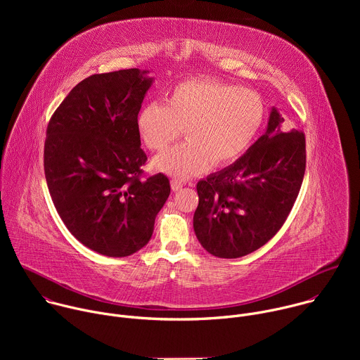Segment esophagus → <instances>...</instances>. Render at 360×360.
Wrapping results in <instances>:
<instances>
[{
  "label": "esophagus",
  "instance_id": "1",
  "mask_svg": "<svg viewBox=\"0 0 360 360\" xmlns=\"http://www.w3.org/2000/svg\"><path fill=\"white\" fill-rule=\"evenodd\" d=\"M182 186H184V182H182L181 179H178V178H172V179H171V188H172V191H179Z\"/></svg>",
  "mask_w": 360,
  "mask_h": 360
}]
</instances>
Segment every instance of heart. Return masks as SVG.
I'll return each mask as SVG.
<instances>
[{
  "instance_id": "obj_1",
  "label": "heart",
  "mask_w": 360,
  "mask_h": 360,
  "mask_svg": "<svg viewBox=\"0 0 360 360\" xmlns=\"http://www.w3.org/2000/svg\"><path fill=\"white\" fill-rule=\"evenodd\" d=\"M265 117L261 95L232 84L195 78L179 82L165 105L150 102L138 115V134L150 150H162L182 135L186 142L153 160L155 169L186 179L235 161L258 134Z\"/></svg>"
}]
</instances>
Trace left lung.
Here are the masks:
<instances>
[{
  "label": "left lung",
  "mask_w": 360,
  "mask_h": 360,
  "mask_svg": "<svg viewBox=\"0 0 360 360\" xmlns=\"http://www.w3.org/2000/svg\"><path fill=\"white\" fill-rule=\"evenodd\" d=\"M306 168L302 131H286L274 108L266 132L231 167L196 185L193 229L218 258H240L271 240L299 195Z\"/></svg>",
  "instance_id": "1"
}]
</instances>
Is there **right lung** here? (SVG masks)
<instances>
[{
	"label": "right lung",
	"mask_w": 360,
	"mask_h": 360,
	"mask_svg": "<svg viewBox=\"0 0 360 360\" xmlns=\"http://www.w3.org/2000/svg\"><path fill=\"white\" fill-rule=\"evenodd\" d=\"M138 68L95 74L51 117L44 171L56 210L86 248L124 258L143 248L171 193L164 174L145 176L138 114L152 78Z\"/></svg>",
	"instance_id": "obj_1"
}]
</instances>
